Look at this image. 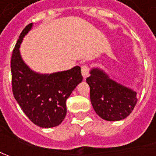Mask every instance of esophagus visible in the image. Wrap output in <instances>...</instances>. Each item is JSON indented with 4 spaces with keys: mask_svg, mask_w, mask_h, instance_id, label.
<instances>
[{
    "mask_svg": "<svg viewBox=\"0 0 156 156\" xmlns=\"http://www.w3.org/2000/svg\"><path fill=\"white\" fill-rule=\"evenodd\" d=\"M88 71H89V69H88V67H87V65H82V66H81V75H82V76H83L84 78L87 77V75H88Z\"/></svg>",
    "mask_w": 156,
    "mask_h": 156,
    "instance_id": "34e87169",
    "label": "esophagus"
}]
</instances>
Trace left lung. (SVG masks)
<instances>
[{
	"label": "left lung",
	"mask_w": 156,
	"mask_h": 156,
	"mask_svg": "<svg viewBox=\"0 0 156 156\" xmlns=\"http://www.w3.org/2000/svg\"><path fill=\"white\" fill-rule=\"evenodd\" d=\"M87 83L90 87V101L95 113L106 121H121L129 116L137 102V93L113 81L103 70H90Z\"/></svg>",
	"instance_id": "1"
}]
</instances>
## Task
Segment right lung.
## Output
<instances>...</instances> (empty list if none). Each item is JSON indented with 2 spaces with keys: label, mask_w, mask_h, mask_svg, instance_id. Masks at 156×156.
Returning <instances> with one entry per match:
<instances>
[{
  "label": "right lung",
  "mask_w": 156,
  "mask_h": 156,
  "mask_svg": "<svg viewBox=\"0 0 156 156\" xmlns=\"http://www.w3.org/2000/svg\"><path fill=\"white\" fill-rule=\"evenodd\" d=\"M33 27L29 23L19 36L11 58L12 90L15 99L28 119L41 128H53L62 122L67 114V99L82 81L81 68L41 75L23 62L20 46Z\"/></svg>",
  "instance_id": "obj_1"
}]
</instances>
